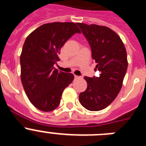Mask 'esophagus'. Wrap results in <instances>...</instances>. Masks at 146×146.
<instances>
[{
  "instance_id": "obj_1",
  "label": "esophagus",
  "mask_w": 146,
  "mask_h": 146,
  "mask_svg": "<svg viewBox=\"0 0 146 146\" xmlns=\"http://www.w3.org/2000/svg\"><path fill=\"white\" fill-rule=\"evenodd\" d=\"M79 78H80V77H79V76L74 75V79H75V80H77V79H79Z\"/></svg>"
}]
</instances>
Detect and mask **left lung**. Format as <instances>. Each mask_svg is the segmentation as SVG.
<instances>
[{
	"label": "left lung",
	"mask_w": 146,
	"mask_h": 146,
	"mask_svg": "<svg viewBox=\"0 0 146 146\" xmlns=\"http://www.w3.org/2000/svg\"><path fill=\"white\" fill-rule=\"evenodd\" d=\"M88 42L99 77H85L88 87L80 94L82 106L91 111L106 108L121 91L128 62L125 46L118 35L108 27L77 23Z\"/></svg>",
	"instance_id": "1"
}]
</instances>
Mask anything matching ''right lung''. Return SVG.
I'll return each mask as SVG.
<instances>
[{
    "mask_svg": "<svg viewBox=\"0 0 146 146\" xmlns=\"http://www.w3.org/2000/svg\"><path fill=\"white\" fill-rule=\"evenodd\" d=\"M80 33L75 23L58 22L41 25L25 39L20 55L21 80L37 109L50 112L57 108L63 91L74 80L73 74L59 72L54 64L67 40Z\"/></svg>",
    "mask_w": 146,
    "mask_h": 146,
    "instance_id": "add662e5",
    "label": "right lung"
}]
</instances>
